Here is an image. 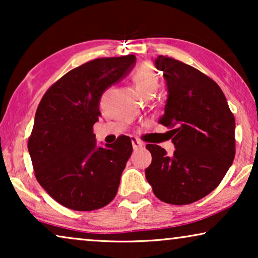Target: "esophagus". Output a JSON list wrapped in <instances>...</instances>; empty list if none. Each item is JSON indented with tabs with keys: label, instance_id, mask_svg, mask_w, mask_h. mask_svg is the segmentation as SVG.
Instances as JSON below:
<instances>
[{
	"label": "esophagus",
	"instance_id": "obj_1",
	"mask_svg": "<svg viewBox=\"0 0 258 258\" xmlns=\"http://www.w3.org/2000/svg\"><path fill=\"white\" fill-rule=\"evenodd\" d=\"M132 144H133V148H134V150H139V149H142V147H143V143L141 142L140 140H137V139H132Z\"/></svg>",
	"mask_w": 258,
	"mask_h": 258
}]
</instances>
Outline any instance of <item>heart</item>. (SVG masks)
Instances as JSON below:
<instances>
[{"label":"heart","mask_w":258,"mask_h":258,"mask_svg":"<svg viewBox=\"0 0 258 258\" xmlns=\"http://www.w3.org/2000/svg\"><path fill=\"white\" fill-rule=\"evenodd\" d=\"M133 82L141 95L154 94L160 87V79L155 67L149 62L142 63L133 74Z\"/></svg>","instance_id":"b5f03b06"}]
</instances>
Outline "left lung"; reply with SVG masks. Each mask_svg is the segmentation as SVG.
Masks as SVG:
<instances>
[{"label": "left lung", "mask_w": 258, "mask_h": 258, "mask_svg": "<svg viewBox=\"0 0 258 258\" xmlns=\"http://www.w3.org/2000/svg\"><path fill=\"white\" fill-rule=\"evenodd\" d=\"M156 67L167 81L161 124L170 128L171 156L147 144L153 161L146 177L162 202L183 206L217 188L235 158V117L220 86L178 59L160 55Z\"/></svg>", "instance_id": "1"}]
</instances>
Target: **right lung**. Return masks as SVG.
<instances>
[{
    "label": "right lung",
    "mask_w": 258,
    "mask_h": 258,
    "mask_svg": "<svg viewBox=\"0 0 258 258\" xmlns=\"http://www.w3.org/2000/svg\"><path fill=\"white\" fill-rule=\"evenodd\" d=\"M135 59L125 55L83 63L56 81L38 104L28 150L37 182L63 207L96 210L117 194L132 141L122 135L97 148L93 126L103 91L125 76Z\"/></svg>",
    "instance_id": "right-lung-1"
}]
</instances>
